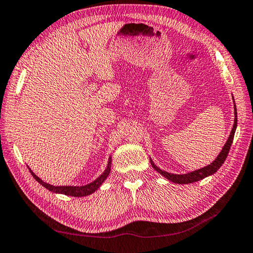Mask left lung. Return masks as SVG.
<instances>
[{"instance_id": "1", "label": "left lung", "mask_w": 253, "mask_h": 253, "mask_svg": "<svg viewBox=\"0 0 253 253\" xmlns=\"http://www.w3.org/2000/svg\"><path fill=\"white\" fill-rule=\"evenodd\" d=\"M236 124H238V118H236V108H235L234 125H233V128H232L230 137H228L226 144H225V145H224L223 150L220 151V153L217 156V159H216L213 163H211L210 166L203 168V169H199V170H196L194 172H190V173H187V174H172V173H169V172L162 171L161 169H159L158 167H155L154 163L151 161L152 167H153L156 171L160 172V173H161L163 177H166L167 179H169L170 181L175 182V183H180V184L196 182V181H198V180H202L204 178L208 177V175L215 173V172L219 169L220 166H222V164L224 163V161H225V159H226V156L228 154V152H230L232 142H233V138H234V133H235V129H236Z\"/></svg>"}]
</instances>
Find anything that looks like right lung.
<instances>
[{
  "instance_id": "obj_1",
  "label": "right lung",
  "mask_w": 253,
  "mask_h": 253,
  "mask_svg": "<svg viewBox=\"0 0 253 253\" xmlns=\"http://www.w3.org/2000/svg\"><path fill=\"white\" fill-rule=\"evenodd\" d=\"M110 168H111V162L109 160V163H108V167H107V169L105 170V172H103V173L100 175V177L97 180H94L93 182L86 184V186H82V187H72V186L55 187V186H51V184L43 182L42 179H39L37 175H36L30 169H29V171L31 172V174H33V177L36 180H37V181L40 184H42V186L48 190H50L53 192H58V194H64V195H67V196H73V197H83V196L90 195V194H92V192H94L95 190L98 189V188L100 187V184L105 181L106 178L108 177V174H109Z\"/></svg>"
}]
</instances>
